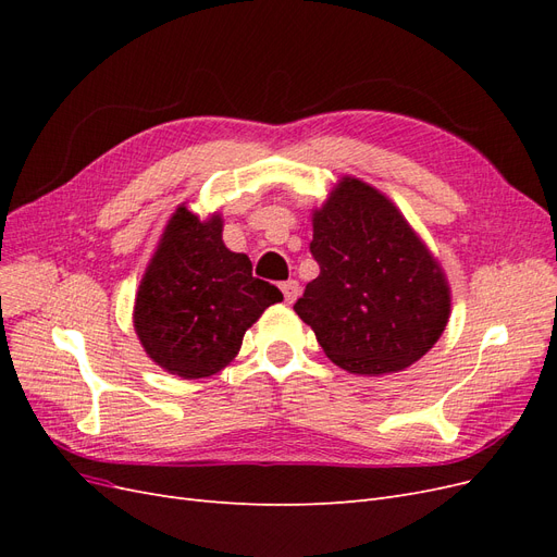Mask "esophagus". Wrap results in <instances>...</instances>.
I'll return each mask as SVG.
<instances>
[{
  "mask_svg": "<svg viewBox=\"0 0 557 557\" xmlns=\"http://www.w3.org/2000/svg\"><path fill=\"white\" fill-rule=\"evenodd\" d=\"M281 290H283L285 301H288V305H293V301L299 295V283L297 281H285V283H281Z\"/></svg>",
  "mask_w": 557,
  "mask_h": 557,
  "instance_id": "obj_1",
  "label": "esophagus"
}]
</instances>
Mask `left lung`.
<instances>
[{
    "mask_svg": "<svg viewBox=\"0 0 557 557\" xmlns=\"http://www.w3.org/2000/svg\"><path fill=\"white\" fill-rule=\"evenodd\" d=\"M320 274L295 313L348 374L404 372L440 342L450 318L442 262L374 185L342 176L311 211Z\"/></svg>",
    "mask_w": 557,
    "mask_h": 557,
    "instance_id": "left-lung-1",
    "label": "left lung"
}]
</instances>
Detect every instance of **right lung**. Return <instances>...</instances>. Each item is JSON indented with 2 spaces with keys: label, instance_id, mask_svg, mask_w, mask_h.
<instances>
[{
  "label": "right lung",
  "instance_id": "right-lung-1",
  "mask_svg": "<svg viewBox=\"0 0 557 557\" xmlns=\"http://www.w3.org/2000/svg\"><path fill=\"white\" fill-rule=\"evenodd\" d=\"M283 295L223 242V215L176 207L134 297L146 356L181 379H207L239 356L246 330Z\"/></svg>",
  "mask_w": 557,
  "mask_h": 557
}]
</instances>
